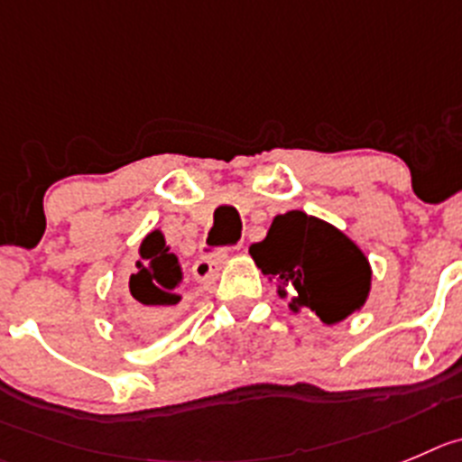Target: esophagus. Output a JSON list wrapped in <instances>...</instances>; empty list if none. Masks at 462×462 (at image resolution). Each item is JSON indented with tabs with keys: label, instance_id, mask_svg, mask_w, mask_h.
I'll list each match as a JSON object with an SVG mask.
<instances>
[{
	"label": "esophagus",
	"instance_id": "obj_1",
	"mask_svg": "<svg viewBox=\"0 0 462 462\" xmlns=\"http://www.w3.org/2000/svg\"><path fill=\"white\" fill-rule=\"evenodd\" d=\"M238 249V247H236ZM228 254H231V247H224L219 249V252L210 254V256H201L199 261L192 265V274H195L197 281H208L210 276H215V272L219 270V267L226 263Z\"/></svg>",
	"mask_w": 462,
	"mask_h": 462
}]
</instances>
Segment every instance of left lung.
I'll return each mask as SVG.
<instances>
[{"label":"left lung","instance_id":"8db88e82","mask_svg":"<svg viewBox=\"0 0 462 462\" xmlns=\"http://www.w3.org/2000/svg\"><path fill=\"white\" fill-rule=\"evenodd\" d=\"M249 254L263 274L276 276L290 309L315 310L324 324H336L365 304L372 270L342 231L304 210L276 215L265 240Z\"/></svg>","mask_w":462,"mask_h":462}]
</instances>
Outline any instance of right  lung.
Listing matches in <instances>:
<instances>
[{
    "instance_id": "add662e5",
    "label": "right lung",
    "mask_w": 462,
    "mask_h": 462,
    "mask_svg": "<svg viewBox=\"0 0 462 462\" xmlns=\"http://www.w3.org/2000/svg\"><path fill=\"white\" fill-rule=\"evenodd\" d=\"M138 270L129 279V292L140 304L147 327L165 324L181 310V265L161 231H152L140 245Z\"/></svg>"
}]
</instances>
